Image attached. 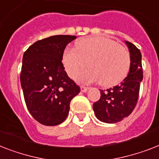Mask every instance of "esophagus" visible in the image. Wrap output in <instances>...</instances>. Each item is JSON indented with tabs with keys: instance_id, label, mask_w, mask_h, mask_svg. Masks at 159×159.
I'll list each match as a JSON object with an SVG mask.
<instances>
[{
	"instance_id": "34e87169",
	"label": "esophagus",
	"mask_w": 159,
	"mask_h": 159,
	"mask_svg": "<svg viewBox=\"0 0 159 159\" xmlns=\"http://www.w3.org/2000/svg\"><path fill=\"white\" fill-rule=\"evenodd\" d=\"M89 90V87H86V86H81V91L82 92H86Z\"/></svg>"
}]
</instances>
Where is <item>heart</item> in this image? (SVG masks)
Returning a JSON list of instances; mask_svg holds the SVG:
<instances>
[{
    "mask_svg": "<svg viewBox=\"0 0 159 159\" xmlns=\"http://www.w3.org/2000/svg\"><path fill=\"white\" fill-rule=\"evenodd\" d=\"M87 61L89 68L77 73ZM62 63L70 77L89 84L100 81L102 86H110L124 79L131 66L128 50L109 38L93 37L83 38L76 43V49L66 48L62 55Z\"/></svg>",
    "mask_w": 159,
    "mask_h": 159,
    "instance_id": "obj_1",
    "label": "heart"
}]
</instances>
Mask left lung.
Listing matches in <instances>:
<instances>
[{"mask_svg":"<svg viewBox=\"0 0 159 159\" xmlns=\"http://www.w3.org/2000/svg\"><path fill=\"white\" fill-rule=\"evenodd\" d=\"M130 52L131 66L128 75L119 85L106 91L100 90V99L93 104L98 119L105 123H116L128 117L135 109L143 80L141 54L131 42L125 41Z\"/></svg>","mask_w":159,"mask_h":159,"instance_id":"left-lung-1","label":"left lung"}]
</instances>
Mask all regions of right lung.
Here are the masks:
<instances>
[{"label": "right lung", "mask_w": 159, "mask_h": 159, "mask_svg": "<svg viewBox=\"0 0 159 159\" xmlns=\"http://www.w3.org/2000/svg\"><path fill=\"white\" fill-rule=\"evenodd\" d=\"M76 36L56 35L37 41L23 56L20 82L31 115L45 126H56L68 115L80 87L68 77L62 55Z\"/></svg>", "instance_id": "1"}]
</instances>
